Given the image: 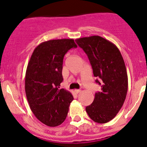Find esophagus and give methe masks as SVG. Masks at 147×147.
I'll return each mask as SVG.
<instances>
[{
  "label": "esophagus",
  "mask_w": 147,
  "mask_h": 147,
  "mask_svg": "<svg viewBox=\"0 0 147 147\" xmlns=\"http://www.w3.org/2000/svg\"><path fill=\"white\" fill-rule=\"evenodd\" d=\"M80 92H81V90H74V92H75L76 94L80 93Z\"/></svg>",
  "instance_id": "esophagus-1"
}]
</instances>
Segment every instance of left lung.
I'll list each match as a JSON object with an SVG mask.
<instances>
[{
  "mask_svg": "<svg viewBox=\"0 0 147 147\" xmlns=\"http://www.w3.org/2000/svg\"><path fill=\"white\" fill-rule=\"evenodd\" d=\"M76 42L87 54L96 82L101 87L85 110L94 121L107 123L115 118L126 99L128 76L122 55L113 43L100 36L79 38Z\"/></svg>",
  "mask_w": 147,
  "mask_h": 147,
  "instance_id": "left-lung-1",
  "label": "left lung"
}]
</instances>
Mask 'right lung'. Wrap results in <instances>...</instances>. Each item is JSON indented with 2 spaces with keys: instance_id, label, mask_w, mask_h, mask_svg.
Here are the masks:
<instances>
[{
  "instance_id": "obj_1",
  "label": "right lung",
  "mask_w": 147,
  "mask_h": 147,
  "mask_svg": "<svg viewBox=\"0 0 147 147\" xmlns=\"http://www.w3.org/2000/svg\"><path fill=\"white\" fill-rule=\"evenodd\" d=\"M77 45L73 39H53L34 49L26 69L25 91L34 116L48 126L64 122L74 97L60 88L64 56Z\"/></svg>"
}]
</instances>
